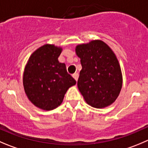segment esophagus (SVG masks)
I'll use <instances>...</instances> for the list:
<instances>
[{
	"label": "esophagus",
	"instance_id": "34e87169",
	"mask_svg": "<svg viewBox=\"0 0 148 148\" xmlns=\"http://www.w3.org/2000/svg\"><path fill=\"white\" fill-rule=\"evenodd\" d=\"M73 78H74V79L77 81L78 79V73H75V74H73Z\"/></svg>",
	"mask_w": 148,
	"mask_h": 148
}]
</instances>
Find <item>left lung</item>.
<instances>
[{"instance_id":"8db88e82","label":"left lung","mask_w":148,"mask_h":148,"mask_svg":"<svg viewBox=\"0 0 148 148\" xmlns=\"http://www.w3.org/2000/svg\"><path fill=\"white\" fill-rule=\"evenodd\" d=\"M75 53L82 66L78 88L88 105L104 108L112 105L123 84L121 70L115 53L101 40L79 44Z\"/></svg>"}]
</instances>
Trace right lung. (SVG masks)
<instances>
[{
	"label": "right lung",
	"mask_w": 148,
	"mask_h": 148,
	"mask_svg": "<svg viewBox=\"0 0 148 148\" xmlns=\"http://www.w3.org/2000/svg\"><path fill=\"white\" fill-rule=\"evenodd\" d=\"M62 49L45 44L31 54L25 65L23 86L28 99L43 110L60 106L64 94L76 81L67 73L64 63L58 57Z\"/></svg>",
	"instance_id": "right-lung-1"
}]
</instances>
